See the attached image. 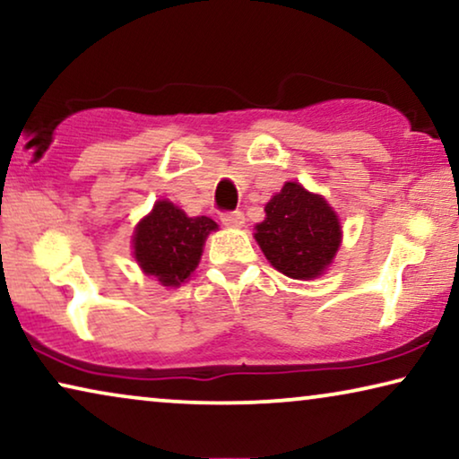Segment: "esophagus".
I'll list each match as a JSON object with an SVG mask.
<instances>
[{
  "instance_id": "obj_1",
  "label": "esophagus",
  "mask_w": 459,
  "mask_h": 459,
  "mask_svg": "<svg viewBox=\"0 0 459 459\" xmlns=\"http://www.w3.org/2000/svg\"><path fill=\"white\" fill-rule=\"evenodd\" d=\"M221 221L223 225H228V228H240L244 223V215L240 211H228L221 215Z\"/></svg>"
}]
</instances>
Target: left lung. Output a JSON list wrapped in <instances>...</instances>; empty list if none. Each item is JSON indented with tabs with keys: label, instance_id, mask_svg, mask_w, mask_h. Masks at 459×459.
<instances>
[{
	"label": "left lung",
	"instance_id": "1",
	"mask_svg": "<svg viewBox=\"0 0 459 459\" xmlns=\"http://www.w3.org/2000/svg\"><path fill=\"white\" fill-rule=\"evenodd\" d=\"M255 240L267 261L292 280L322 275L341 247V221L328 200L297 181L265 204V219L255 225Z\"/></svg>",
	"mask_w": 459,
	"mask_h": 459
}]
</instances>
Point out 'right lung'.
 I'll use <instances>...</instances> for the list:
<instances>
[{"mask_svg":"<svg viewBox=\"0 0 459 459\" xmlns=\"http://www.w3.org/2000/svg\"><path fill=\"white\" fill-rule=\"evenodd\" d=\"M217 230L209 217H187L179 206L159 200L137 223L134 256L146 275L162 286H179L198 267L206 236Z\"/></svg>","mask_w":459,"mask_h":459,"instance_id":"obj_1","label":"right lung"}]
</instances>
